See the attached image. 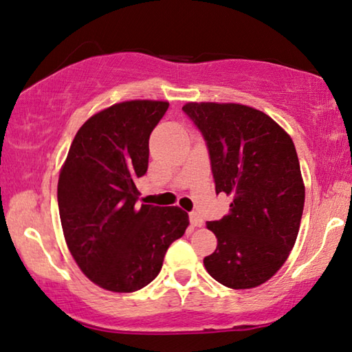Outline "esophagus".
<instances>
[{
    "instance_id": "1",
    "label": "esophagus",
    "mask_w": 352,
    "mask_h": 352,
    "mask_svg": "<svg viewBox=\"0 0 352 352\" xmlns=\"http://www.w3.org/2000/svg\"><path fill=\"white\" fill-rule=\"evenodd\" d=\"M189 222L192 226H201V225H204V219H201L197 212H190L189 214Z\"/></svg>"
}]
</instances>
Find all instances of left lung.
Listing matches in <instances>:
<instances>
[{
	"label": "left lung",
	"mask_w": 352,
	"mask_h": 352,
	"mask_svg": "<svg viewBox=\"0 0 352 352\" xmlns=\"http://www.w3.org/2000/svg\"><path fill=\"white\" fill-rule=\"evenodd\" d=\"M206 142L216 192L231 195L230 212L208 222L217 248L208 273L230 289L269 281L294 248L305 184L294 141L270 116L241 104L183 107Z\"/></svg>",
	"instance_id": "1"
}]
</instances>
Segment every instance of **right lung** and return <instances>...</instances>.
<instances>
[{
    "label": "right lung",
    "instance_id": "add662e5",
    "mask_svg": "<svg viewBox=\"0 0 352 352\" xmlns=\"http://www.w3.org/2000/svg\"><path fill=\"white\" fill-rule=\"evenodd\" d=\"M168 107L127 100L96 113L76 133L58 177L65 241L80 270L102 289L135 292L152 283L189 225L178 206L136 205L148 138Z\"/></svg>",
    "mask_w": 352,
    "mask_h": 352
}]
</instances>
